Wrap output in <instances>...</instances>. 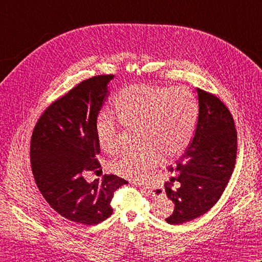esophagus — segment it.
<instances>
[{"mask_svg":"<svg viewBox=\"0 0 262 262\" xmlns=\"http://www.w3.org/2000/svg\"><path fill=\"white\" fill-rule=\"evenodd\" d=\"M136 185H138V186H142V183H136ZM144 189H145V190H146L148 193L153 194V196H158V197H160V196H162V194H163V190L155 191L154 189H152L151 187H144Z\"/></svg>","mask_w":262,"mask_h":262,"instance_id":"1","label":"esophagus"}]
</instances>
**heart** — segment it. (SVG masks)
Listing matches in <instances>:
<instances>
[{
	"label": "heart",
	"mask_w": 262,
	"mask_h": 262,
	"mask_svg": "<svg viewBox=\"0 0 262 262\" xmlns=\"http://www.w3.org/2000/svg\"><path fill=\"white\" fill-rule=\"evenodd\" d=\"M113 103L120 124L137 128L136 141L141 146L110 163L117 174L142 179L157 168L161 157H178L191 141L198 110L196 99L185 88L132 85L117 94ZM97 138L104 152L118 148L119 129L110 116L99 117Z\"/></svg>",
	"instance_id": "b5f03b06"
}]
</instances>
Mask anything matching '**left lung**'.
<instances>
[{
	"instance_id": "1",
	"label": "left lung",
	"mask_w": 262,
	"mask_h": 262,
	"mask_svg": "<svg viewBox=\"0 0 262 262\" xmlns=\"http://www.w3.org/2000/svg\"><path fill=\"white\" fill-rule=\"evenodd\" d=\"M198 121L186 153L169 171L166 196L174 204L169 224H182L204 215L225 190L236 160L234 120L224 103L196 89Z\"/></svg>"
}]
</instances>
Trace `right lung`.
Here are the masks:
<instances>
[{
  "instance_id": "add662e5",
  "label": "right lung",
  "mask_w": 262,
  "mask_h": 262,
  "mask_svg": "<svg viewBox=\"0 0 262 262\" xmlns=\"http://www.w3.org/2000/svg\"><path fill=\"white\" fill-rule=\"evenodd\" d=\"M114 75L93 76L56 100L32 133L30 160L37 187L51 207L65 219L93 225L113 214L111 199L128 183L115 174L88 182L99 172L97 118Z\"/></svg>"
}]
</instances>
